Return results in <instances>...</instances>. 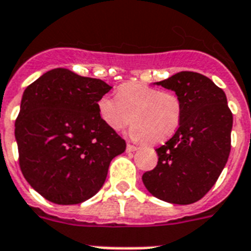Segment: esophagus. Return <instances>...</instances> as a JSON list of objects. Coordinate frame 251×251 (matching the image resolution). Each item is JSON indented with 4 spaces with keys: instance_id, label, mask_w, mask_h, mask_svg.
<instances>
[{
    "instance_id": "34e87169",
    "label": "esophagus",
    "mask_w": 251,
    "mask_h": 251,
    "mask_svg": "<svg viewBox=\"0 0 251 251\" xmlns=\"http://www.w3.org/2000/svg\"><path fill=\"white\" fill-rule=\"evenodd\" d=\"M138 147H135V145H131V144H127L126 145V151H129V153H131V151H138Z\"/></svg>"
}]
</instances>
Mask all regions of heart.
I'll return each instance as SVG.
<instances>
[{"label":"heart","mask_w":251,"mask_h":251,"mask_svg":"<svg viewBox=\"0 0 251 251\" xmlns=\"http://www.w3.org/2000/svg\"><path fill=\"white\" fill-rule=\"evenodd\" d=\"M97 109L103 124L115 132L134 122L130 136L136 142L165 140L177 130L182 116L178 96L138 81L120 85L117 97H100Z\"/></svg>","instance_id":"1"}]
</instances>
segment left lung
<instances>
[{
  "instance_id": "1",
  "label": "left lung",
  "mask_w": 251,
  "mask_h": 251,
  "mask_svg": "<svg viewBox=\"0 0 251 251\" xmlns=\"http://www.w3.org/2000/svg\"><path fill=\"white\" fill-rule=\"evenodd\" d=\"M182 103L177 131L157 151L158 163L143 175L153 197L172 204L198 201L216 184L231 151L232 113L226 94L201 74L181 71L154 83Z\"/></svg>"
}]
</instances>
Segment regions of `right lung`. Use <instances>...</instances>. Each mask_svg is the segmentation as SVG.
I'll list each match as a JSON object with an SVG mask.
<instances>
[{
    "label": "right lung",
    "mask_w": 251,
    "mask_h": 251,
    "mask_svg": "<svg viewBox=\"0 0 251 251\" xmlns=\"http://www.w3.org/2000/svg\"><path fill=\"white\" fill-rule=\"evenodd\" d=\"M112 86L53 69L24 90L15 122L19 163L33 189L54 204L96 195L125 140L100 120L97 102Z\"/></svg>",
    "instance_id": "obj_1"
}]
</instances>
